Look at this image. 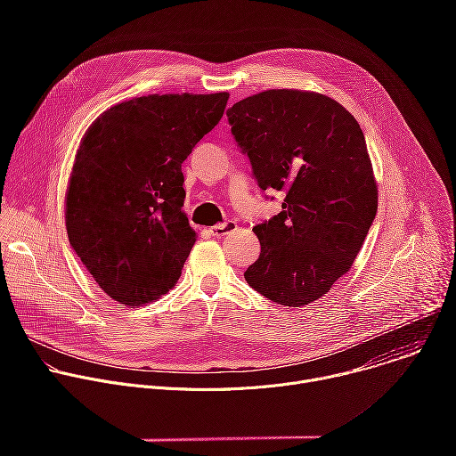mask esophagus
Segmentation results:
<instances>
[{"mask_svg": "<svg viewBox=\"0 0 456 456\" xmlns=\"http://www.w3.org/2000/svg\"><path fill=\"white\" fill-rule=\"evenodd\" d=\"M234 229H236V224H234V222H225V224H218V225L211 227V229H209V234H213V236H216V238H222V236L232 232Z\"/></svg>", "mask_w": 456, "mask_h": 456, "instance_id": "obj_1", "label": "esophagus"}]
</instances>
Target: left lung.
I'll use <instances>...</instances> for the list:
<instances>
[{
  "instance_id": "8db88e82",
  "label": "left lung",
  "mask_w": 456,
  "mask_h": 456,
  "mask_svg": "<svg viewBox=\"0 0 456 456\" xmlns=\"http://www.w3.org/2000/svg\"><path fill=\"white\" fill-rule=\"evenodd\" d=\"M234 141L281 213L252 231L262 245L245 281L285 306L327 294L357 257L377 213V182L355 117L305 90H267L227 110Z\"/></svg>"
}]
</instances>
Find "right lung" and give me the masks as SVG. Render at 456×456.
I'll return each mask as SVG.
<instances>
[{
	"mask_svg": "<svg viewBox=\"0 0 456 456\" xmlns=\"http://www.w3.org/2000/svg\"><path fill=\"white\" fill-rule=\"evenodd\" d=\"M229 94H166L118 102L85 134L67 189L72 248L115 301L169 292L197 241L183 208L182 162L218 124Z\"/></svg>",
	"mask_w": 456,
	"mask_h": 456,
	"instance_id": "right-lung-1",
	"label": "right lung"
}]
</instances>
